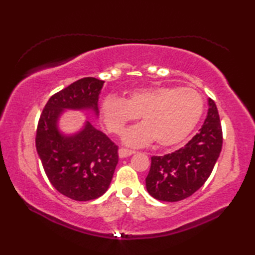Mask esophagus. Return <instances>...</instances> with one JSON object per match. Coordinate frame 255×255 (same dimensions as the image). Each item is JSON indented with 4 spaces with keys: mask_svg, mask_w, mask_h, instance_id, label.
<instances>
[{
    "mask_svg": "<svg viewBox=\"0 0 255 255\" xmlns=\"http://www.w3.org/2000/svg\"><path fill=\"white\" fill-rule=\"evenodd\" d=\"M133 153H136V151L129 150V149H125V148H121V149L118 150L119 158H126V156H129V155H131Z\"/></svg>",
    "mask_w": 255,
    "mask_h": 255,
    "instance_id": "34e87169",
    "label": "esophagus"
}]
</instances>
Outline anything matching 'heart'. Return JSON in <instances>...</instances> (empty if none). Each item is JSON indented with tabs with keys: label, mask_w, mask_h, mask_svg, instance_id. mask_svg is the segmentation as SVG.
<instances>
[{
	"label": "heart",
	"mask_w": 255,
	"mask_h": 255,
	"mask_svg": "<svg viewBox=\"0 0 255 255\" xmlns=\"http://www.w3.org/2000/svg\"><path fill=\"white\" fill-rule=\"evenodd\" d=\"M204 103L198 92L188 88L152 86L129 93L126 100L108 96L101 104V116L113 134H121L140 116L142 124L124 134L127 144L155 142L172 147L185 140L203 115Z\"/></svg>",
	"instance_id": "1"
}]
</instances>
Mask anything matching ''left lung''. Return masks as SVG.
<instances>
[{"mask_svg":"<svg viewBox=\"0 0 255 255\" xmlns=\"http://www.w3.org/2000/svg\"><path fill=\"white\" fill-rule=\"evenodd\" d=\"M208 105L203 127L183 148L151 158L145 187L155 199H185L202 187L213 172L223 147V129L215 102L209 99Z\"/></svg>","mask_w":255,"mask_h":255,"instance_id":"left-lung-1","label":"left lung"}]
</instances>
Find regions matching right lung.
<instances>
[{
    "label": "right lung",
    "instance_id": "1",
    "mask_svg": "<svg viewBox=\"0 0 255 255\" xmlns=\"http://www.w3.org/2000/svg\"><path fill=\"white\" fill-rule=\"evenodd\" d=\"M104 81L83 78L53 94L38 122L36 149L48 180L59 193L78 202L104 194L118 163V147L90 122L72 136L58 129L64 110H92L99 115Z\"/></svg>",
    "mask_w": 255,
    "mask_h": 255
}]
</instances>
